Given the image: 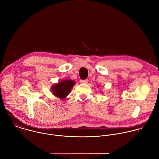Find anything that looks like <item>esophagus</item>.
Masks as SVG:
<instances>
[{
    "label": "esophagus",
    "mask_w": 159,
    "mask_h": 159,
    "mask_svg": "<svg viewBox=\"0 0 159 159\" xmlns=\"http://www.w3.org/2000/svg\"><path fill=\"white\" fill-rule=\"evenodd\" d=\"M82 82L83 84H87V83L88 82V80H87V79H85V80H82Z\"/></svg>",
    "instance_id": "obj_1"
}]
</instances>
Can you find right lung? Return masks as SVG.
I'll list each match as a JSON object with an SVG mask.
<instances>
[{
  "label": "right lung",
  "mask_w": 159,
  "mask_h": 159,
  "mask_svg": "<svg viewBox=\"0 0 159 159\" xmlns=\"http://www.w3.org/2000/svg\"><path fill=\"white\" fill-rule=\"evenodd\" d=\"M74 85V80L70 79L62 80L52 86L51 92L56 97L61 99H64L69 95Z\"/></svg>",
  "instance_id": "obj_1"
}]
</instances>
